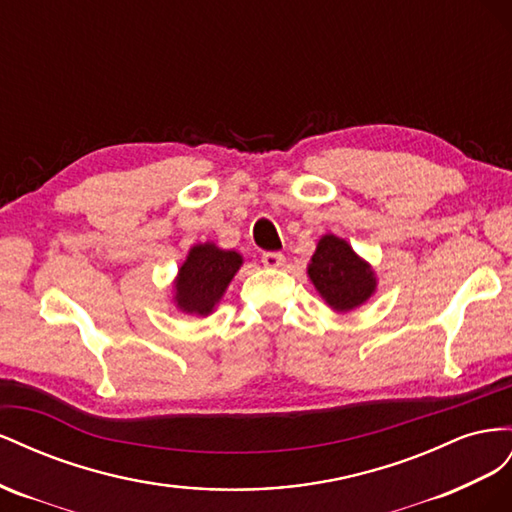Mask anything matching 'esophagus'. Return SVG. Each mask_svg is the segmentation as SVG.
Instances as JSON below:
<instances>
[{"mask_svg": "<svg viewBox=\"0 0 512 512\" xmlns=\"http://www.w3.org/2000/svg\"><path fill=\"white\" fill-rule=\"evenodd\" d=\"M261 264H264L266 268H283L285 255L283 253H264L261 255Z\"/></svg>", "mask_w": 512, "mask_h": 512, "instance_id": "34e87169", "label": "esophagus"}]
</instances>
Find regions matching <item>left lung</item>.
Wrapping results in <instances>:
<instances>
[{"label": "left lung", "mask_w": 512, "mask_h": 512, "mask_svg": "<svg viewBox=\"0 0 512 512\" xmlns=\"http://www.w3.org/2000/svg\"><path fill=\"white\" fill-rule=\"evenodd\" d=\"M311 283L334 313H349L367 304L377 289L375 270L347 240L326 233L306 266Z\"/></svg>", "instance_id": "obj_1"}]
</instances>
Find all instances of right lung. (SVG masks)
Masks as SVG:
<instances>
[{
  "label": "right lung",
  "mask_w": 512,
  "mask_h": 512,
  "mask_svg": "<svg viewBox=\"0 0 512 512\" xmlns=\"http://www.w3.org/2000/svg\"><path fill=\"white\" fill-rule=\"evenodd\" d=\"M242 264L238 251H227L214 242L191 246L173 279L175 309L195 317L212 315Z\"/></svg>",
  "instance_id": "add662e5"
}]
</instances>
